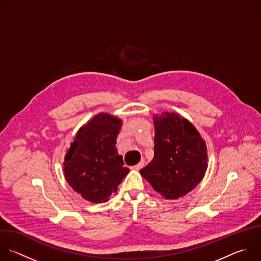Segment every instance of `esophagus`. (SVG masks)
Here are the masks:
<instances>
[{
	"instance_id": "esophagus-1",
	"label": "esophagus",
	"mask_w": 261,
	"mask_h": 261,
	"mask_svg": "<svg viewBox=\"0 0 261 261\" xmlns=\"http://www.w3.org/2000/svg\"><path fill=\"white\" fill-rule=\"evenodd\" d=\"M143 165H144V161H143V160H141L138 164H136V165L132 166L131 168H132L133 170H139V169H141V168L143 167Z\"/></svg>"
}]
</instances>
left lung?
<instances>
[{"label":"left lung","instance_id":"1","mask_svg":"<svg viewBox=\"0 0 261 261\" xmlns=\"http://www.w3.org/2000/svg\"><path fill=\"white\" fill-rule=\"evenodd\" d=\"M154 159L140 170L166 199H176L200 182L207 168L204 140L195 127L179 115L154 117Z\"/></svg>","mask_w":261,"mask_h":261}]
</instances>
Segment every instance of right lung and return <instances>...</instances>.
I'll return each mask as SVG.
<instances>
[{"label":"right lung","mask_w":261,"mask_h":261,"mask_svg":"<svg viewBox=\"0 0 261 261\" xmlns=\"http://www.w3.org/2000/svg\"><path fill=\"white\" fill-rule=\"evenodd\" d=\"M121 126L120 119L101 113L79 130L66 153V180L91 202L107 201L130 171L116 148Z\"/></svg>","instance_id":"1"}]
</instances>
